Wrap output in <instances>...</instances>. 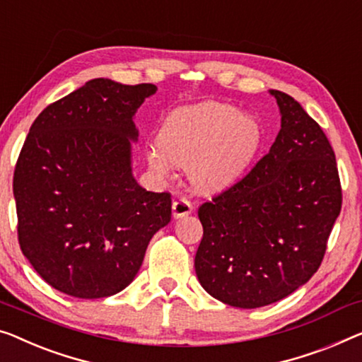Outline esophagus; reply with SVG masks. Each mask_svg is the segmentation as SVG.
Returning <instances> with one entry per match:
<instances>
[{"label": "esophagus", "instance_id": "34e87169", "mask_svg": "<svg viewBox=\"0 0 362 362\" xmlns=\"http://www.w3.org/2000/svg\"><path fill=\"white\" fill-rule=\"evenodd\" d=\"M192 211H193V206L190 204V202H187L185 198L175 199V202L172 203V216H174V219L185 218V216L192 214Z\"/></svg>", "mask_w": 362, "mask_h": 362}]
</instances>
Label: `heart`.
Listing matches in <instances>:
<instances>
[{
  "mask_svg": "<svg viewBox=\"0 0 362 362\" xmlns=\"http://www.w3.org/2000/svg\"><path fill=\"white\" fill-rule=\"evenodd\" d=\"M263 144L262 122L223 102H202L175 109L158 133V146L146 151V163L159 175L172 164L188 169L203 193L234 188L255 163Z\"/></svg>",
  "mask_w": 362,
  "mask_h": 362,
  "instance_id": "b5f03b06",
  "label": "heart"
}]
</instances>
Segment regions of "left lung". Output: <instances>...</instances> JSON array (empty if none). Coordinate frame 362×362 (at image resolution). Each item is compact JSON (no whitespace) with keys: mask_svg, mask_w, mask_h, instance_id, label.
<instances>
[{"mask_svg":"<svg viewBox=\"0 0 362 362\" xmlns=\"http://www.w3.org/2000/svg\"><path fill=\"white\" fill-rule=\"evenodd\" d=\"M281 129L268 154L234 188L198 209L199 284L239 309L293 294L319 269L341 211L335 153L314 118L281 90Z\"/></svg>","mask_w":362,"mask_h":362,"instance_id":"1","label":"left lung"}]
</instances>
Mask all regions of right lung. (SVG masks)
Returning a JSON list of instances; mask_svg holds the SVG:
<instances>
[{
  "label": "right lung",
  "mask_w": 362,
  "mask_h": 362,
  "mask_svg": "<svg viewBox=\"0 0 362 362\" xmlns=\"http://www.w3.org/2000/svg\"><path fill=\"white\" fill-rule=\"evenodd\" d=\"M156 90L90 79L32 123L13 180L19 244L60 293H120L170 223L169 193L146 192L133 175L134 115Z\"/></svg>",
  "instance_id": "right-lung-1"
}]
</instances>
